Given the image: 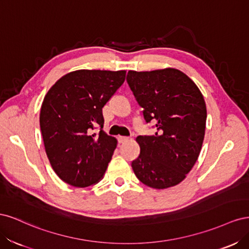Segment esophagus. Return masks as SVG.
<instances>
[{
    "instance_id": "1",
    "label": "esophagus",
    "mask_w": 249,
    "mask_h": 249,
    "mask_svg": "<svg viewBox=\"0 0 249 249\" xmlns=\"http://www.w3.org/2000/svg\"><path fill=\"white\" fill-rule=\"evenodd\" d=\"M117 140H118V143H124L125 141L129 140V137H124V136H118L117 137Z\"/></svg>"
}]
</instances>
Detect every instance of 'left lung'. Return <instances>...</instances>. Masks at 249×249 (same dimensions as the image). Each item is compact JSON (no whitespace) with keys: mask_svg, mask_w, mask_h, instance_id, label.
Listing matches in <instances>:
<instances>
[{"mask_svg":"<svg viewBox=\"0 0 249 249\" xmlns=\"http://www.w3.org/2000/svg\"><path fill=\"white\" fill-rule=\"evenodd\" d=\"M126 82L156 134L138 136L140 155L132 162L138 179L155 189L176 186L199 156L207 108L195 83L182 71L165 69L127 72Z\"/></svg>","mask_w":249,"mask_h":249,"instance_id":"1","label":"left lung"}]
</instances>
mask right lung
<instances>
[{
  "label": "right lung",
  "instance_id": "right-lung-1",
  "mask_svg": "<svg viewBox=\"0 0 249 249\" xmlns=\"http://www.w3.org/2000/svg\"><path fill=\"white\" fill-rule=\"evenodd\" d=\"M124 79V71H76L44 96L40 131L52 167L63 182L84 188L104 177L117 142L103 131V107Z\"/></svg>",
  "mask_w": 249,
  "mask_h": 249
}]
</instances>
